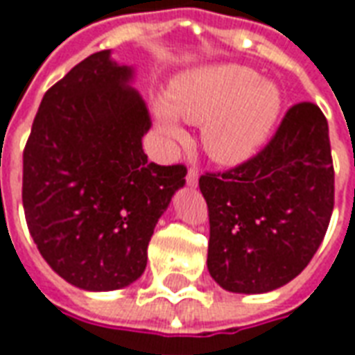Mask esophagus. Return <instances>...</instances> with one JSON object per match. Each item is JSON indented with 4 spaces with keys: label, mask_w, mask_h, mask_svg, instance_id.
Wrapping results in <instances>:
<instances>
[{
    "label": "esophagus",
    "mask_w": 355,
    "mask_h": 355,
    "mask_svg": "<svg viewBox=\"0 0 355 355\" xmlns=\"http://www.w3.org/2000/svg\"><path fill=\"white\" fill-rule=\"evenodd\" d=\"M198 178H200V173H198V169L196 167H190L188 169V175H186V184L188 186H198Z\"/></svg>",
    "instance_id": "34e87169"
}]
</instances>
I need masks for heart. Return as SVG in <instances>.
I'll return each instance as SVG.
<instances>
[{
  "label": "heart",
  "instance_id": "b5f03b06",
  "mask_svg": "<svg viewBox=\"0 0 355 355\" xmlns=\"http://www.w3.org/2000/svg\"><path fill=\"white\" fill-rule=\"evenodd\" d=\"M282 112V93L274 81L257 78L251 68L220 64L178 78L169 104L157 102L155 119L165 135L182 140L178 117L203 125V148L215 162L238 165L266 142Z\"/></svg>",
  "mask_w": 355,
  "mask_h": 355
}]
</instances>
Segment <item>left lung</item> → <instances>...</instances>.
I'll return each mask as SVG.
<instances>
[{"instance_id":"left-lung-1","label":"left lung","mask_w":355,"mask_h":355,"mask_svg":"<svg viewBox=\"0 0 355 355\" xmlns=\"http://www.w3.org/2000/svg\"><path fill=\"white\" fill-rule=\"evenodd\" d=\"M211 277L230 293L259 295L295 279L325 238L335 205L329 125L315 104L287 110L261 152L205 173Z\"/></svg>"}]
</instances>
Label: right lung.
I'll return each instance as SVG.
<instances>
[{"label": "right lung", "instance_id": "obj_1", "mask_svg": "<svg viewBox=\"0 0 355 355\" xmlns=\"http://www.w3.org/2000/svg\"><path fill=\"white\" fill-rule=\"evenodd\" d=\"M132 68L98 51L45 93L22 154V205L42 257L85 291L139 279L184 165L148 162L146 102Z\"/></svg>", "mask_w": 355, "mask_h": 355}]
</instances>
